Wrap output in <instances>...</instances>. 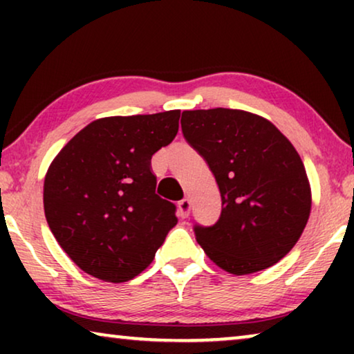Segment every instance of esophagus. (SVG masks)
<instances>
[{
	"label": "esophagus",
	"mask_w": 354,
	"mask_h": 354,
	"mask_svg": "<svg viewBox=\"0 0 354 354\" xmlns=\"http://www.w3.org/2000/svg\"><path fill=\"white\" fill-rule=\"evenodd\" d=\"M190 211H192V201L188 200V198H183L182 201H178V214H180V217H185L190 216Z\"/></svg>",
	"instance_id": "esophagus-1"
}]
</instances>
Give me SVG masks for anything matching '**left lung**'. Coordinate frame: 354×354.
<instances>
[{
    "label": "left lung",
    "instance_id": "1",
    "mask_svg": "<svg viewBox=\"0 0 354 354\" xmlns=\"http://www.w3.org/2000/svg\"><path fill=\"white\" fill-rule=\"evenodd\" d=\"M182 119L183 137L206 159L222 198L219 221L195 227L207 258L234 275L279 263L311 214V185L297 149L248 111H183Z\"/></svg>",
    "mask_w": 354,
    "mask_h": 354
}]
</instances>
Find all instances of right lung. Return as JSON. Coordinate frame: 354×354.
<instances>
[{"instance_id": "1", "label": "right lung", "mask_w": 354, "mask_h": 354, "mask_svg": "<svg viewBox=\"0 0 354 354\" xmlns=\"http://www.w3.org/2000/svg\"><path fill=\"white\" fill-rule=\"evenodd\" d=\"M180 111L113 115L90 122L48 167L43 206L67 256L93 277H137L177 224L176 206L156 195L151 156L178 132Z\"/></svg>"}]
</instances>
